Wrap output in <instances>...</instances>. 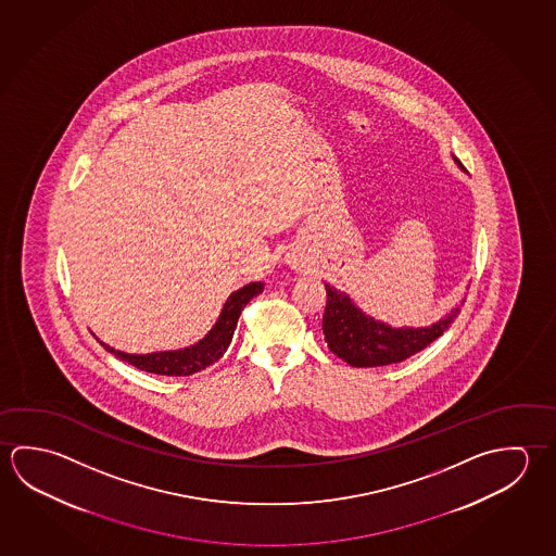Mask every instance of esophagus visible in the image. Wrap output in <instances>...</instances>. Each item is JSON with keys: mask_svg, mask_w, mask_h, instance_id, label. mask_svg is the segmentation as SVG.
Returning a JSON list of instances; mask_svg holds the SVG:
<instances>
[{"mask_svg": "<svg viewBox=\"0 0 556 556\" xmlns=\"http://www.w3.org/2000/svg\"><path fill=\"white\" fill-rule=\"evenodd\" d=\"M292 267H301V264H296V262H294V264H292Z\"/></svg>", "mask_w": 556, "mask_h": 556, "instance_id": "34e87169", "label": "esophagus"}]
</instances>
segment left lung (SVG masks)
Listing matches in <instances>:
<instances>
[{"label":"left lung","mask_w":556,"mask_h":556,"mask_svg":"<svg viewBox=\"0 0 556 556\" xmlns=\"http://www.w3.org/2000/svg\"><path fill=\"white\" fill-rule=\"evenodd\" d=\"M457 164L460 166L458 160ZM324 287L328 296L321 318L324 340L328 341L330 351L353 367H382L408 359L438 340L460 312V308L451 311L445 320H439L431 328L394 330L365 316L348 294L336 291L330 285Z\"/></svg>","instance_id":"left-lung-1"}]
</instances>
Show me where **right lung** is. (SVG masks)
Returning <instances> with one entry per match:
<instances>
[{
  "instance_id": "right-lung-1",
  "label": "right lung",
  "mask_w": 556,
  "mask_h": 556,
  "mask_svg": "<svg viewBox=\"0 0 556 556\" xmlns=\"http://www.w3.org/2000/svg\"><path fill=\"white\" fill-rule=\"evenodd\" d=\"M264 291V282H250L240 291L232 292L226 301L225 308L220 312V318L215 328L206 333L203 340L177 351H160V353H148V355H128L125 351L113 350L108 343L101 341V345L113 353L121 361H127L132 367L154 375H166V377H187L199 370L206 369L215 361L220 359L228 350L232 336H235L238 318L245 308V304Z\"/></svg>"
}]
</instances>
